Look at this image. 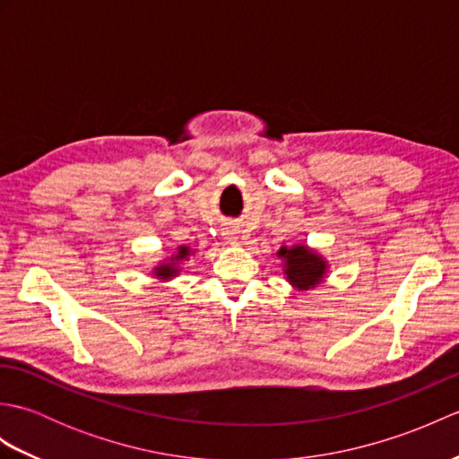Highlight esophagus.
<instances>
[{
	"mask_svg": "<svg viewBox=\"0 0 459 459\" xmlns=\"http://www.w3.org/2000/svg\"><path fill=\"white\" fill-rule=\"evenodd\" d=\"M222 237L227 238V240H237V238H238V230H237V227H227V229H222Z\"/></svg>",
	"mask_w": 459,
	"mask_h": 459,
	"instance_id": "esophagus-1",
	"label": "esophagus"
}]
</instances>
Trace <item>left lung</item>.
Wrapping results in <instances>:
<instances>
[{"label": "left lung", "mask_w": 459, "mask_h": 459, "mask_svg": "<svg viewBox=\"0 0 459 459\" xmlns=\"http://www.w3.org/2000/svg\"><path fill=\"white\" fill-rule=\"evenodd\" d=\"M278 255L286 258V270L284 274L288 276V281L291 286L299 290H309L317 286L321 278L325 276V260L314 250H309L306 245L286 248L281 247Z\"/></svg>", "instance_id": "8db88e82"}]
</instances>
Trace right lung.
I'll list each match as a JSON object with an SVG mask.
<instances>
[{
    "instance_id": "obj_1",
    "label": "right lung",
    "mask_w": 459,
    "mask_h": 459,
    "mask_svg": "<svg viewBox=\"0 0 459 459\" xmlns=\"http://www.w3.org/2000/svg\"><path fill=\"white\" fill-rule=\"evenodd\" d=\"M187 255H189V248L187 247H179L178 256L171 258V262H168V264H161V266L155 268V276H158V278H173L179 272L175 264H178V262L183 260Z\"/></svg>"
}]
</instances>
